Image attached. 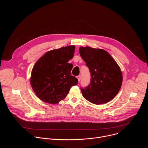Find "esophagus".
<instances>
[{
	"instance_id": "esophagus-1",
	"label": "esophagus",
	"mask_w": 148,
	"mask_h": 148,
	"mask_svg": "<svg viewBox=\"0 0 148 148\" xmlns=\"http://www.w3.org/2000/svg\"><path fill=\"white\" fill-rule=\"evenodd\" d=\"M77 78L78 81H79L80 79H81V76L80 75H78V76H77Z\"/></svg>"
}]
</instances>
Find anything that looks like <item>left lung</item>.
<instances>
[{
    "mask_svg": "<svg viewBox=\"0 0 148 148\" xmlns=\"http://www.w3.org/2000/svg\"><path fill=\"white\" fill-rule=\"evenodd\" d=\"M79 51L91 77L88 86L81 88L82 96L97 105L110 101L118 93L122 82V72L116 62L102 49L81 47Z\"/></svg>",
    "mask_w": 148,
    "mask_h": 148,
    "instance_id": "left-lung-1",
    "label": "left lung"
}]
</instances>
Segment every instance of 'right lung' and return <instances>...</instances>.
I'll return each instance as SVG.
<instances>
[{"instance_id": "add662e5", "label": "right lung", "mask_w": 148, "mask_h": 148, "mask_svg": "<svg viewBox=\"0 0 148 148\" xmlns=\"http://www.w3.org/2000/svg\"><path fill=\"white\" fill-rule=\"evenodd\" d=\"M74 46L47 52L33 68L30 84L38 98L45 102L56 104L64 99L78 79L71 75L73 67L69 63L74 54Z\"/></svg>"}]
</instances>
